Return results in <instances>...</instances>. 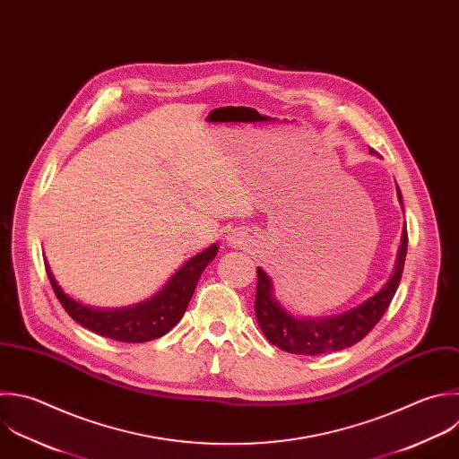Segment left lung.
<instances>
[{
  "instance_id": "1",
  "label": "left lung",
  "mask_w": 459,
  "mask_h": 459,
  "mask_svg": "<svg viewBox=\"0 0 459 459\" xmlns=\"http://www.w3.org/2000/svg\"><path fill=\"white\" fill-rule=\"evenodd\" d=\"M369 154H375V151L369 149ZM396 195L402 204V194L398 186ZM405 253L407 226H403L402 230L394 271L391 278L385 281V285L360 305L326 317L294 316L276 299L271 276L262 267H256L258 280L255 296V314L264 335L271 344L296 355H321L353 346L369 333V330L380 321L385 308L389 307L402 278Z\"/></svg>"
}]
</instances>
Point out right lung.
Wrapping results in <instances>:
<instances>
[{
	"label": "right lung",
	"mask_w": 459,
	"mask_h": 459,
	"mask_svg": "<svg viewBox=\"0 0 459 459\" xmlns=\"http://www.w3.org/2000/svg\"><path fill=\"white\" fill-rule=\"evenodd\" d=\"M219 251L217 244H212L199 255L192 256L176 274L149 299L122 307V308H95L82 305L68 296L57 283L50 264L45 260L48 278L65 310L84 328L122 342H147L165 335L183 317L195 285Z\"/></svg>",
	"instance_id": "obj_1"
}]
</instances>
